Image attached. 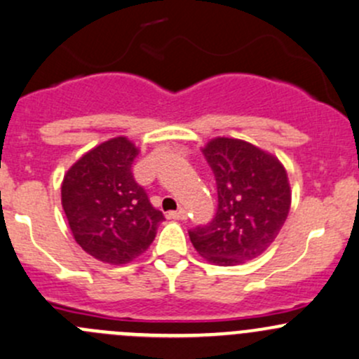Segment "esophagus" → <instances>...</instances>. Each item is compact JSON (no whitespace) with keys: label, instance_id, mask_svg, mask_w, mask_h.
Wrapping results in <instances>:
<instances>
[{"label":"esophagus","instance_id":"obj_1","mask_svg":"<svg viewBox=\"0 0 359 359\" xmlns=\"http://www.w3.org/2000/svg\"><path fill=\"white\" fill-rule=\"evenodd\" d=\"M186 217H187V213H186V210H177V211H170L168 213V218H172V220H186Z\"/></svg>","mask_w":359,"mask_h":359}]
</instances>
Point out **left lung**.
<instances>
[{
  "instance_id": "obj_1",
  "label": "left lung",
  "mask_w": 359,
  "mask_h": 359,
  "mask_svg": "<svg viewBox=\"0 0 359 359\" xmlns=\"http://www.w3.org/2000/svg\"><path fill=\"white\" fill-rule=\"evenodd\" d=\"M217 180L218 208L208 225L189 230L196 251L213 265L255 259L280 232L290 208L284 165L241 139L215 137L203 148Z\"/></svg>"
}]
</instances>
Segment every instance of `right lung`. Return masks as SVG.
I'll list each match as a JSON object with an SVG mask.
<instances>
[{"instance_id": "1", "label": "right lung", "mask_w": 359, "mask_h": 359, "mask_svg": "<svg viewBox=\"0 0 359 359\" xmlns=\"http://www.w3.org/2000/svg\"><path fill=\"white\" fill-rule=\"evenodd\" d=\"M137 154L129 139L113 137L75 161L62 182V206L74 239L110 265L142 255L165 220L132 175Z\"/></svg>"}]
</instances>
